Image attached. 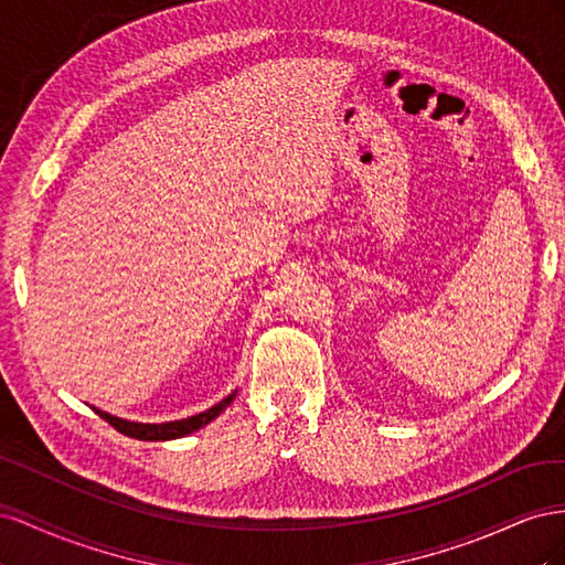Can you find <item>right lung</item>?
<instances>
[{
	"mask_svg": "<svg viewBox=\"0 0 565 565\" xmlns=\"http://www.w3.org/2000/svg\"><path fill=\"white\" fill-rule=\"evenodd\" d=\"M233 396H235V393H231L228 398L216 403L210 409H204V413H200V415H193V417H188V419H177V422H164V424H136V422L113 417V415L104 413V409H96V415L100 419H106L115 431L125 434L129 438H139V440H172V438H181V436L193 434V431L202 429L204 424H210L212 419H216L221 415V409H226L233 403Z\"/></svg>",
	"mask_w": 565,
	"mask_h": 565,
	"instance_id": "1",
	"label": "right lung"
}]
</instances>
